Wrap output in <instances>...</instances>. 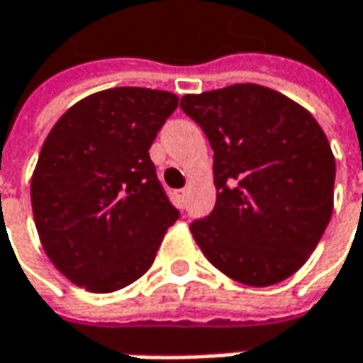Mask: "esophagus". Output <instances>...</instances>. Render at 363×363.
I'll list each match as a JSON object with an SVG mask.
<instances>
[{
  "instance_id": "obj_1",
  "label": "esophagus",
  "mask_w": 363,
  "mask_h": 363,
  "mask_svg": "<svg viewBox=\"0 0 363 363\" xmlns=\"http://www.w3.org/2000/svg\"><path fill=\"white\" fill-rule=\"evenodd\" d=\"M186 198H188V190H186V188L177 191V200H179V204H182V206H186Z\"/></svg>"
}]
</instances>
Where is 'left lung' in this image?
Returning <instances> with one entry per match:
<instances>
[{
    "label": "left lung",
    "instance_id": "8db88e82",
    "mask_svg": "<svg viewBox=\"0 0 363 363\" xmlns=\"http://www.w3.org/2000/svg\"><path fill=\"white\" fill-rule=\"evenodd\" d=\"M179 108L208 136L216 204L190 225L208 262L247 286L286 280L315 251L333 212L335 159L304 108L237 83Z\"/></svg>",
    "mask_w": 363,
    "mask_h": 363
}]
</instances>
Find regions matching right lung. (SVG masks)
<instances>
[{
    "label": "right lung",
    "instance_id": "right-lung-1",
    "mask_svg": "<svg viewBox=\"0 0 363 363\" xmlns=\"http://www.w3.org/2000/svg\"><path fill=\"white\" fill-rule=\"evenodd\" d=\"M179 98L114 87L69 108L32 175V212L55 267L89 292H116L153 263L179 218L149 157Z\"/></svg>",
    "mask_w": 363,
    "mask_h": 363
}]
</instances>
